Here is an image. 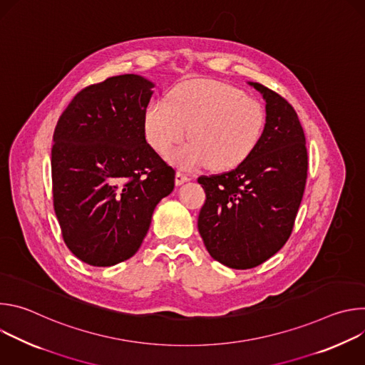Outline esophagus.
Instances as JSON below:
<instances>
[{
	"label": "esophagus",
	"mask_w": 365,
	"mask_h": 365,
	"mask_svg": "<svg viewBox=\"0 0 365 365\" xmlns=\"http://www.w3.org/2000/svg\"><path fill=\"white\" fill-rule=\"evenodd\" d=\"M187 180H190V178H189L187 175H185V173H182V172H178V173H176L175 182H176L178 186H179V185H183V183L187 182Z\"/></svg>",
	"instance_id": "1"
}]
</instances>
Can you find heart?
Returning <instances> with one entry per match:
<instances>
[{
    "label": "heart",
    "instance_id": "heart-1",
    "mask_svg": "<svg viewBox=\"0 0 365 365\" xmlns=\"http://www.w3.org/2000/svg\"><path fill=\"white\" fill-rule=\"evenodd\" d=\"M264 124L262 103L217 81L180 83L168 101L151 102L144 113L145 138L159 154H168L187 131L190 141L170 155L182 169L237 168L262 138Z\"/></svg>",
    "mask_w": 365,
    "mask_h": 365
}]
</instances>
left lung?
I'll return each instance as SVG.
<instances>
[{"label": "left lung", "mask_w": 365, "mask_h": 365, "mask_svg": "<svg viewBox=\"0 0 365 365\" xmlns=\"http://www.w3.org/2000/svg\"><path fill=\"white\" fill-rule=\"evenodd\" d=\"M248 85L266 101L262 138L234 170L197 179L206 193L197 218L203 244L214 259L237 270L259 266L286 244L307 178L296 111L264 85Z\"/></svg>", "instance_id": "8db88e82"}]
</instances>
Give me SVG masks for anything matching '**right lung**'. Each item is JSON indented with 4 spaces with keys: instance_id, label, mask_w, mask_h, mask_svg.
Wrapping results in <instances>:
<instances>
[{
    "instance_id": "add662e5",
    "label": "right lung",
    "mask_w": 365,
    "mask_h": 365,
    "mask_svg": "<svg viewBox=\"0 0 365 365\" xmlns=\"http://www.w3.org/2000/svg\"><path fill=\"white\" fill-rule=\"evenodd\" d=\"M153 82L120 75L86 86L61 115L51 147L53 205L68 248L110 267L133 257L175 170L145 140Z\"/></svg>"
}]
</instances>
